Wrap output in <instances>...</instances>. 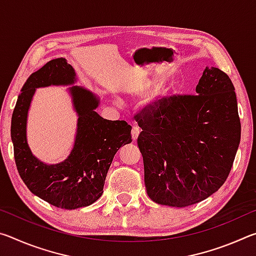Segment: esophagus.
<instances>
[{"instance_id": "34e87169", "label": "esophagus", "mask_w": 256, "mask_h": 256, "mask_svg": "<svg viewBox=\"0 0 256 256\" xmlns=\"http://www.w3.org/2000/svg\"><path fill=\"white\" fill-rule=\"evenodd\" d=\"M131 134H132V138L134 141L136 140L138 134H140V128H138V126H136V125H134V126H132V131H131Z\"/></svg>"}]
</instances>
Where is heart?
I'll use <instances>...</instances> for the list:
<instances>
[{"mask_svg": "<svg viewBox=\"0 0 256 256\" xmlns=\"http://www.w3.org/2000/svg\"><path fill=\"white\" fill-rule=\"evenodd\" d=\"M157 82H156L154 80H146L144 81V84H142L138 88H136V94H148L149 92H151L154 88V86ZM166 94V92H160V96H164Z\"/></svg>", "mask_w": 256, "mask_h": 256, "instance_id": "1", "label": "heart"}]
</instances>
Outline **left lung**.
<instances>
[{
  "label": "left lung",
  "instance_id": "1",
  "mask_svg": "<svg viewBox=\"0 0 256 256\" xmlns=\"http://www.w3.org/2000/svg\"><path fill=\"white\" fill-rule=\"evenodd\" d=\"M194 96H170L138 112V138L149 198L162 206L196 204L226 182L240 141L235 88L206 68Z\"/></svg>",
  "mask_w": 256,
  "mask_h": 256
}]
</instances>
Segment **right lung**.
Segmentation results:
<instances>
[{
    "mask_svg": "<svg viewBox=\"0 0 256 256\" xmlns=\"http://www.w3.org/2000/svg\"><path fill=\"white\" fill-rule=\"evenodd\" d=\"M74 68L63 58L52 60L30 76L21 89L11 120V138L19 175L30 192L60 209L88 206L102 194L115 154L132 142L131 126L125 120H108L96 112L97 94L73 86ZM72 85L69 88L78 115L75 144L68 158L48 165L34 158L26 141L28 110L37 88Z\"/></svg>",
    "mask_w": 256,
    "mask_h": 256,
    "instance_id": "1",
    "label": "right lung"
}]
</instances>
